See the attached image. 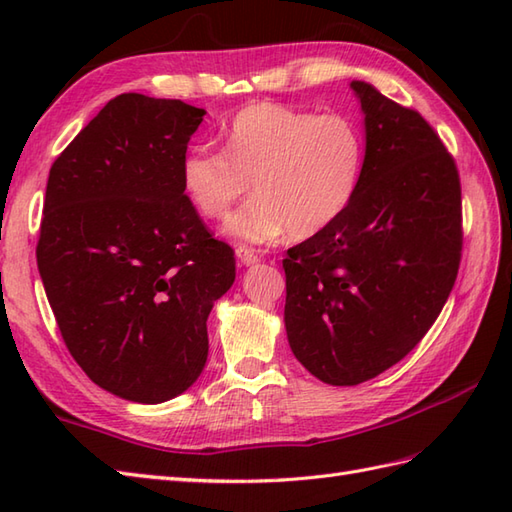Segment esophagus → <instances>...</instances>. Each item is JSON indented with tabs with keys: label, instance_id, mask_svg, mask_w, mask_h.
Masks as SVG:
<instances>
[{
	"label": "esophagus",
	"instance_id": "34e87169",
	"mask_svg": "<svg viewBox=\"0 0 512 512\" xmlns=\"http://www.w3.org/2000/svg\"><path fill=\"white\" fill-rule=\"evenodd\" d=\"M235 255H237V259H239V262H242L244 266H255V264L259 262V259H262V257H259V255L255 253L253 248H246V246H239V248L235 250Z\"/></svg>",
	"mask_w": 512,
	"mask_h": 512
}]
</instances>
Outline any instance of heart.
Here are the masks:
<instances>
[{"mask_svg": "<svg viewBox=\"0 0 512 512\" xmlns=\"http://www.w3.org/2000/svg\"><path fill=\"white\" fill-rule=\"evenodd\" d=\"M365 167V134L345 114H314L279 103L239 110L224 129V149L193 147L180 182L193 209L224 220L248 200L226 233L239 242H273L286 231L306 239L332 226L352 204Z\"/></svg>", "mask_w": 512, "mask_h": 512, "instance_id": "1", "label": "heart"}]
</instances>
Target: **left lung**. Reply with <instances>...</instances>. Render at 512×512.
<instances>
[{"instance_id":"obj_1","label":"left lung","mask_w":512,"mask_h":512,"mask_svg":"<svg viewBox=\"0 0 512 512\" xmlns=\"http://www.w3.org/2000/svg\"><path fill=\"white\" fill-rule=\"evenodd\" d=\"M352 90L365 114L361 187L284 259L290 350L336 387L383 374L420 343L462 257L460 176L440 136L374 85Z\"/></svg>"}]
</instances>
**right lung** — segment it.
Returning a JSON list of instances; mask_svg holds the SVG:
<instances>
[{"instance_id": "1", "label": "right lung", "mask_w": 512, "mask_h": 512, "mask_svg": "<svg viewBox=\"0 0 512 512\" xmlns=\"http://www.w3.org/2000/svg\"><path fill=\"white\" fill-rule=\"evenodd\" d=\"M204 110L121 94L52 162L37 266L72 358L110 394L156 405L209 356L206 319L233 286L235 253L180 182Z\"/></svg>"}]
</instances>
